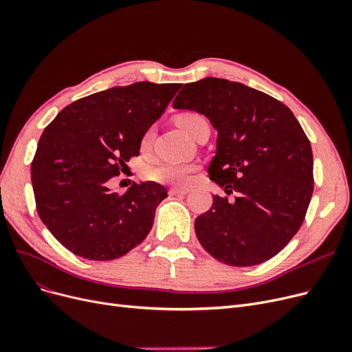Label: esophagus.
Listing matches in <instances>:
<instances>
[{"instance_id": "1", "label": "esophagus", "mask_w": 352, "mask_h": 352, "mask_svg": "<svg viewBox=\"0 0 352 352\" xmlns=\"http://www.w3.org/2000/svg\"><path fill=\"white\" fill-rule=\"evenodd\" d=\"M170 195H186L190 192V190L187 188H170Z\"/></svg>"}]
</instances>
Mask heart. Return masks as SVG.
<instances>
[{
	"instance_id": "b5f03b06",
	"label": "heart",
	"mask_w": 352,
	"mask_h": 352,
	"mask_svg": "<svg viewBox=\"0 0 352 352\" xmlns=\"http://www.w3.org/2000/svg\"><path fill=\"white\" fill-rule=\"evenodd\" d=\"M177 125L188 133L190 136L194 135L197 128L204 124L206 118L197 112H184L179 113L175 118ZM152 138H154V129L149 128L144 132L141 138L142 148L151 145ZM195 166L191 164H174V162H158L154 165H148L144 170V177L149 181L161 182V184H173V186H186L190 181L191 174L194 173Z\"/></svg>"
}]
</instances>
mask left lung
Returning a JSON list of instances; mask_svg holds the SVG:
<instances>
[{
  "instance_id": "1",
  "label": "left lung",
  "mask_w": 352,
  "mask_h": 352,
  "mask_svg": "<svg viewBox=\"0 0 352 352\" xmlns=\"http://www.w3.org/2000/svg\"><path fill=\"white\" fill-rule=\"evenodd\" d=\"M175 109L206 115L217 129L210 179L236 192L214 195L195 219L201 246L228 266H254L276 256L300 228L314 192L311 142L286 104L226 79L187 83Z\"/></svg>"
}]
</instances>
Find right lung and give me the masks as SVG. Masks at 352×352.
<instances>
[{"label": "right lung", "mask_w": 352, "mask_h": 352, "mask_svg": "<svg viewBox=\"0 0 352 352\" xmlns=\"http://www.w3.org/2000/svg\"><path fill=\"white\" fill-rule=\"evenodd\" d=\"M181 83L136 82L76 100L40 136L32 162L36 207L50 233L89 261H113L148 236L166 197L157 182L112 192L109 179L140 155L141 138Z\"/></svg>", "instance_id": "1"}]
</instances>
